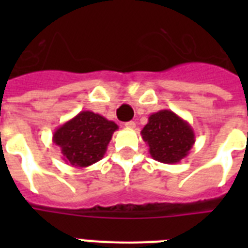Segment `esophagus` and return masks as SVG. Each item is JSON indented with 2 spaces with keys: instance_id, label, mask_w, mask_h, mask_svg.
Returning a JSON list of instances; mask_svg holds the SVG:
<instances>
[{
  "instance_id": "obj_1",
  "label": "esophagus",
  "mask_w": 248,
  "mask_h": 248,
  "mask_svg": "<svg viewBox=\"0 0 248 248\" xmlns=\"http://www.w3.org/2000/svg\"><path fill=\"white\" fill-rule=\"evenodd\" d=\"M124 127H126V128H135L136 124L134 122V121H128V122H126V124H124Z\"/></svg>"
}]
</instances>
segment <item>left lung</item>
Listing matches in <instances>:
<instances>
[{
    "instance_id": "8db88e82",
    "label": "left lung",
    "mask_w": 248,
    "mask_h": 248,
    "mask_svg": "<svg viewBox=\"0 0 248 248\" xmlns=\"http://www.w3.org/2000/svg\"><path fill=\"white\" fill-rule=\"evenodd\" d=\"M141 138L149 147L152 158L169 165L185 158L196 141L192 126L169 109L149 116Z\"/></svg>"
}]
</instances>
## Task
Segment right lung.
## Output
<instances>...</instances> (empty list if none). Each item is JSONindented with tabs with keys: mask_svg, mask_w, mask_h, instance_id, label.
<instances>
[{
	"mask_svg": "<svg viewBox=\"0 0 248 248\" xmlns=\"http://www.w3.org/2000/svg\"><path fill=\"white\" fill-rule=\"evenodd\" d=\"M116 130L118 126L113 121L91 110H82L56 128L52 141L60 148L67 165L82 169L104 157Z\"/></svg>",
	"mask_w": 248,
	"mask_h": 248,
	"instance_id": "add662e5",
	"label": "right lung"
}]
</instances>
